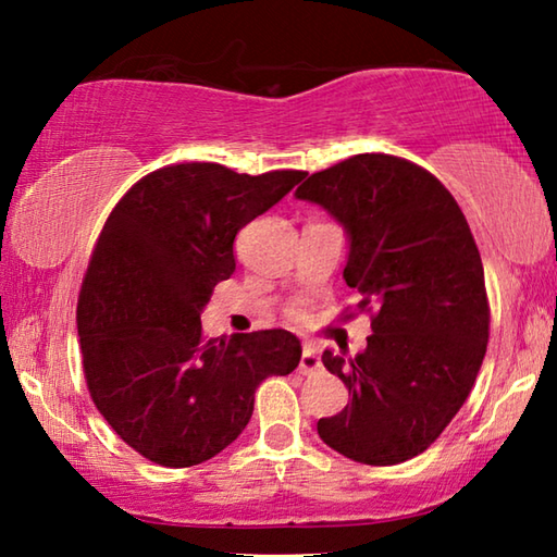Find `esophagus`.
Listing matches in <instances>:
<instances>
[{
    "label": "esophagus",
    "instance_id": "esophagus-1",
    "mask_svg": "<svg viewBox=\"0 0 557 557\" xmlns=\"http://www.w3.org/2000/svg\"><path fill=\"white\" fill-rule=\"evenodd\" d=\"M319 369H322V361H319L317 348L305 344V348H301V358H299V373L301 375H312Z\"/></svg>",
    "mask_w": 557,
    "mask_h": 557
}]
</instances>
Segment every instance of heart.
Here are the masks:
<instances>
[{"label":"heart","mask_w":557,"mask_h":557,"mask_svg":"<svg viewBox=\"0 0 557 557\" xmlns=\"http://www.w3.org/2000/svg\"><path fill=\"white\" fill-rule=\"evenodd\" d=\"M287 317L292 319V322H307L309 309H307L305 301H297V305H292V307L287 309Z\"/></svg>","instance_id":"heart-1"}]
</instances>
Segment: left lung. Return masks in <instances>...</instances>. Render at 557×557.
Segmentation results:
<instances>
[{
	"mask_svg": "<svg viewBox=\"0 0 557 557\" xmlns=\"http://www.w3.org/2000/svg\"><path fill=\"white\" fill-rule=\"evenodd\" d=\"M297 199L344 223V280L373 332L348 361L324 351L351 403L317 432L361 465H400L445 432L482 369L492 314L474 235L435 174L393 154L348 157L309 176Z\"/></svg>",
	"mask_w": 557,
	"mask_h": 557,
	"instance_id": "left-lung-1",
	"label": "left lung"
}]
</instances>
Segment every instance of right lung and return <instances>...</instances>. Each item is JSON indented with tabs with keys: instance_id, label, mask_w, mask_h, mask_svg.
<instances>
[{
	"instance_id": "right-lung-1",
	"label": "right lung",
	"mask_w": 557,
	"mask_h": 557,
	"mask_svg": "<svg viewBox=\"0 0 557 557\" xmlns=\"http://www.w3.org/2000/svg\"><path fill=\"white\" fill-rule=\"evenodd\" d=\"M307 172L169 164L122 196L78 295L83 373L108 425L154 465L211 459L248 425L256 388L297 369L285 329L206 338L201 309L235 270L233 240Z\"/></svg>"
}]
</instances>
